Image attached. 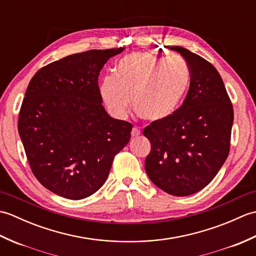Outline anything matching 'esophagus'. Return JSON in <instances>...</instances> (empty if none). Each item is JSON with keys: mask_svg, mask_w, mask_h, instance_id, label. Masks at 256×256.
Returning a JSON list of instances; mask_svg holds the SVG:
<instances>
[{"mask_svg": "<svg viewBox=\"0 0 256 256\" xmlns=\"http://www.w3.org/2000/svg\"><path fill=\"white\" fill-rule=\"evenodd\" d=\"M140 134V128H138L135 126V128H132V133H131V135H132L133 138H136V136H138Z\"/></svg>", "mask_w": 256, "mask_h": 256, "instance_id": "34e87169", "label": "esophagus"}]
</instances>
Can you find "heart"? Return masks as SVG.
Returning a JSON list of instances; mask_svg holds the SVG:
<instances>
[{
  "instance_id": "heart-1",
  "label": "heart",
  "mask_w": 256,
  "mask_h": 256,
  "mask_svg": "<svg viewBox=\"0 0 256 256\" xmlns=\"http://www.w3.org/2000/svg\"><path fill=\"white\" fill-rule=\"evenodd\" d=\"M190 69L180 57H160L138 52L123 57L116 74L102 80L101 96L113 116L125 118L132 104L138 116L162 122L175 113L190 86Z\"/></svg>"
}]
</instances>
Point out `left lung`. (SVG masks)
<instances>
[{"instance_id": "left-lung-1", "label": "left lung", "mask_w": 256, "mask_h": 256, "mask_svg": "<svg viewBox=\"0 0 256 256\" xmlns=\"http://www.w3.org/2000/svg\"><path fill=\"white\" fill-rule=\"evenodd\" d=\"M190 69L186 99L172 116L152 122L144 136L152 148L145 170L157 187L174 196H189L216 177L230 152L233 106L212 64L186 48L172 46Z\"/></svg>"}]
</instances>
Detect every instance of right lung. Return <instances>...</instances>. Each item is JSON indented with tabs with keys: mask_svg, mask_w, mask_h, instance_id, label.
I'll return each instance as SVG.
<instances>
[{
	"mask_svg": "<svg viewBox=\"0 0 256 256\" xmlns=\"http://www.w3.org/2000/svg\"><path fill=\"white\" fill-rule=\"evenodd\" d=\"M124 48L74 54L40 68L22 102L18 133L30 170L54 194L79 200L99 189L131 138L132 124L101 104L100 70Z\"/></svg>",
	"mask_w": 256,
	"mask_h": 256,
	"instance_id": "obj_1",
	"label": "right lung"
}]
</instances>
